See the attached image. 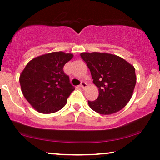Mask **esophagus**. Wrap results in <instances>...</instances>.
Here are the masks:
<instances>
[{
  "mask_svg": "<svg viewBox=\"0 0 160 160\" xmlns=\"http://www.w3.org/2000/svg\"><path fill=\"white\" fill-rule=\"evenodd\" d=\"M80 87L82 88V89H85V88L87 87V83L86 82L82 81L81 83H80Z\"/></svg>",
  "mask_w": 160,
  "mask_h": 160,
  "instance_id": "34e87169",
  "label": "esophagus"
}]
</instances>
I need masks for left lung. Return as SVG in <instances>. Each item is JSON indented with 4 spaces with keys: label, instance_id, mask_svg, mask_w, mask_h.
I'll list each match as a JSON object with an SVG mask.
<instances>
[{
    "label": "left lung",
    "instance_id": "left-lung-1",
    "mask_svg": "<svg viewBox=\"0 0 160 160\" xmlns=\"http://www.w3.org/2000/svg\"><path fill=\"white\" fill-rule=\"evenodd\" d=\"M80 56L98 89L96 100L88 101L89 107L104 115L122 109L132 98L136 84L135 68L121 57L109 53L82 52Z\"/></svg>",
    "mask_w": 160,
    "mask_h": 160
}]
</instances>
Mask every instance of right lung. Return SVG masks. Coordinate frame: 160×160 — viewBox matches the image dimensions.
<instances>
[{
  "label": "right lung",
  "instance_id": "obj_1",
  "mask_svg": "<svg viewBox=\"0 0 160 160\" xmlns=\"http://www.w3.org/2000/svg\"><path fill=\"white\" fill-rule=\"evenodd\" d=\"M71 53L54 52L31 60L22 72L19 82L22 94L37 111L52 113L61 110L74 90L64 65Z\"/></svg>",
  "mask_w": 160,
  "mask_h": 160
}]
</instances>
